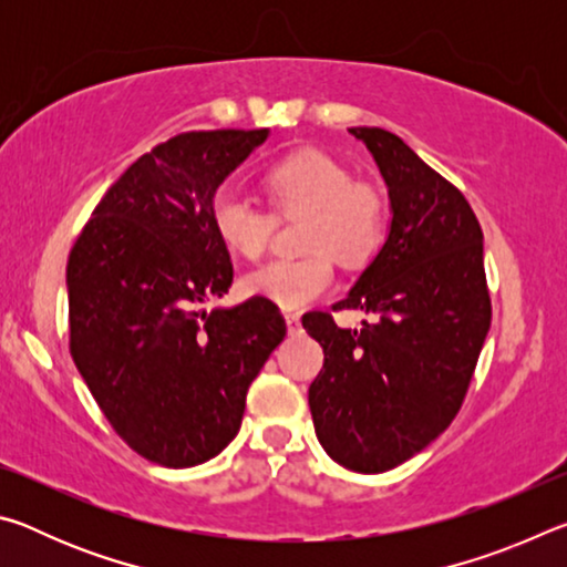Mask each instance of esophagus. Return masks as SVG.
Segmentation results:
<instances>
[{
    "mask_svg": "<svg viewBox=\"0 0 567 567\" xmlns=\"http://www.w3.org/2000/svg\"><path fill=\"white\" fill-rule=\"evenodd\" d=\"M285 324H287V332H290V334H297V332L302 330L300 315H297V312H287L285 315Z\"/></svg>",
    "mask_w": 567,
    "mask_h": 567,
    "instance_id": "1",
    "label": "esophagus"
}]
</instances>
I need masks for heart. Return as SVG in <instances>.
Here are the masks:
<instances>
[{"label": "heart", "instance_id": "1", "mask_svg": "<svg viewBox=\"0 0 567 567\" xmlns=\"http://www.w3.org/2000/svg\"><path fill=\"white\" fill-rule=\"evenodd\" d=\"M265 189L280 215H305L302 257L270 260L243 277L249 297L282 310H300L334 287V260L362 265L378 252L388 233V199L372 182L352 179L338 157L322 150H297L265 172ZM209 223L227 249L257 257L272 237V217L233 187L209 203Z\"/></svg>", "mask_w": 567, "mask_h": 567}]
</instances>
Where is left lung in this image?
I'll list each match as a JSON object with an SVG mask.
<instances>
[{"label": "left lung", "instance_id": "obj_1", "mask_svg": "<svg viewBox=\"0 0 567 567\" xmlns=\"http://www.w3.org/2000/svg\"><path fill=\"white\" fill-rule=\"evenodd\" d=\"M375 159L390 227L334 310H362L360 330L328 312L302 328L322 344L310 385L320 445L354 473H385L427 447L463 405L491 330L483 229L463 192L427 167L398 134L350 127Z\"/></svg>", "mask_w": 567, "mask_h": 567}]
</instances>
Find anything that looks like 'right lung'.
I'll list each match as a JSON object with an SVG mask.
<instances>
[{"mask_svg":"<svg viewBox=\"0 0 567 567\" xmlns=\"http://www.w3.org/2000/svg\"><path fill=\"white\" fill-rule=\"evenodd\" d=\"M267 137L162 142L104 192L66 262L76 370L117 435L157 465H199L233 443L247 390L287 332L262 297L197 310L233 285L209 203Z\"/></svg>","mask_w":567,"mask_h":567,"instance_id":"right-lung-1","label":"right lung"}]
</instances>
